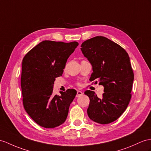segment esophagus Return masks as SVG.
<instances>
[{
    "label": "esophagus",
    "instance_id": "obj_1",
    "mask_svg": "<svg viewBox=\"0 0 151 151\" xmlns=\"http://www.w3.org/2000/svg\"><path fill=\"white\" fill-rule=\"evenodd\" d=\"M83 93L82 92V91H77V95H76V97H81V95H83Z\"/></svg>",
    "mask_w": 151,
    "mask_h": 151
}]
</instances>
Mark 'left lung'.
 I'll return each mask as SVG.
<instances>
[{"instance_id":"obj_1","label":"left lung","mask_w":151,"mask_h":151,"mask_svg":"<svg viewBox=\"0 0 151 151\" xmlns=\"http://www.w3.org/2000/svg\"><path fill=\"white\" fill-rule=\"evenodd\" d=\"M81 47L93 67L90 81L104 87L101 99L93 91L84 92L90 98L88 115L99 124L113 122L125 111L131 98L134 73L129 57L119 44L101 36L86 40Z\"/></svg>"}]
</instances>
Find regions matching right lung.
I'll return each instance as SVG.
<instances>
[{
    "mask_svg": "<svg viewBox=\"0 0 151 151\" xmlns=\"http://www.w3.org/2000/svg\"><path fill=\"white\" fill-rule=\"evenodd\" d=\"M79 43L45 40L25 55L21 88L23 104L39 126L54 128L65 122L77 91L68 89L60 95L52 94L56 78L62 76L69 56Z\"/></svg>",
    "mask_w": 151,
    "mask_h": 151,
    "instance_id": "right-lung-1",
    "label": "right lung"
}]
</instances>
